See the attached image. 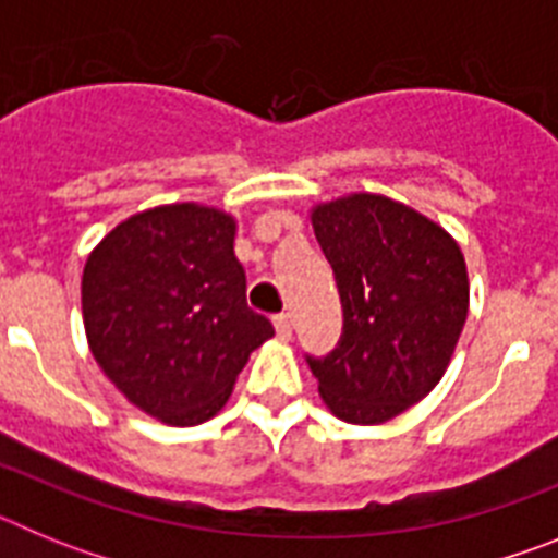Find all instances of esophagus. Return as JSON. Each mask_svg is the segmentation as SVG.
Segmentation results:
<instances>
[{
    "label": "esophagus",
    "instance_id": "esophagus-1",
    "mask_svg": "<svg viewBox=\"0 0 558 558\" xmlns=\"http://www.w3.org/2000/svg\"><path fill=\"white\" fill-rule=\"evenodd\" d=\"M274 329H276V335H279V338L290 340V335H293V318H290V315H276Z\"/></svg>",
    "mask_w": 558,
    "mask_h": 558
}]
</instances>
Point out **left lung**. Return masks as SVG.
Here are the masks:
<instances>
[{
  "instance_id": "1",
  "label": "left lung",
  "mask_w": 558,
  "mask_h": 558,
  "mask_svg": "<svg viewBox=\"0 0 558 558\" xmlns=\"http://www.w3.org/2000/svg\"><path fill=\"white\" fill-rule=\"evenodd\" d=\"M332 265L343 332L310 357L318 393L349 425H383L422 402L450 366L470 310V276L456 236L377 192L310 209Z\"/></svg>"
}]
</instances>
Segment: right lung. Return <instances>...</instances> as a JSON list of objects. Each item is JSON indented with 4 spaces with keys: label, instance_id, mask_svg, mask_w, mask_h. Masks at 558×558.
Masks as SVG:
<instances>
[{
    "label": "right lung",
    "instance_id": "right-lung-1",
    "mask_svg": "<svg viewBox=\"0 0 558 558\" xmlns=\"http://www.w3.org/2000/svg\"><path fill=\"white\" fill-rule=\"evenodd\" d=\"M236 218L215 206L165 204L113 226L81 282L88 349L131 405L192 427L229 402L251 352L274 338L245 304Z\"/></svg>",
    "mask_w": 558,
    "mask_h": 558
}]
</instances>
